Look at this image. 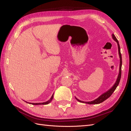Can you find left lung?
Masks as SVG:
<instances>
[{
	"mask_svg": "<svg viewBox=\"0 0 131 131\" xmlns=\"http://www.w3.org/2000/svg\"><path fill=\"white\" fill-rule=\"evenodd\" d=\"M113 38L114 39V40H115L116 42L118 43V51H119V57H120V67H119V73L118 75V78L116 81L115 82V83L114 84V85H113V87L110 89V90H108V91H107L106 92L104 93V94H102V95L100 96L99 98H97V99L93 100L92 101H90V102H84L82 101H80V100H78V99L75 98L78 101L80 102H83V103H85V104H100L102 102H104L105 100H106V99H107L108 97L110 96H111V95L113 94V93L114 92V91L116 90V87L118 85L119 82L121 80V74H122V54L121 53V48H120V46H119V44L118 42V40L115 37V36L113 34Z\"/></svg>",
	"mask_w": 131,
	"mask_h": 131,
	"instance_id": "1",
	"label": "left lung"
}]
</instances>
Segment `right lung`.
I'll return each instance as SVG.
<instances>
[{"instance_id": "right-lung-1", "label": "right lung", "mask_w": 131, "mask_h": 131, "mask_svg": "<svg viewBox=\"0 0 131 131\" xmlns=\"http://www.w3.org/2000/svg\"><path fill=\"white\" fill-rule=\"evenodd\" d=\"M53 95L52 96V97H51V98L48 101H47V102H42V103H30V104H32V105H47V104H48L49 103H50L51 102V101L52 100V99H53ZM28 103V102H27ZM30 104V103H29Z\"/></svg>"}]
</instances>
